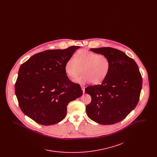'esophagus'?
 I'll return each mask as SVG.
<instances>
[{"instance_id": "esophagus-1", "label": "esophagus", "mask_w": 157, "mask_h": 157, "mask_svg": "<svg viewBox=\"0 0 157 157\" xmlns=\"http://www.w3.org/2000/svg\"><path fill=\"white\" fill-rule=\"evenodd\" d=\"M81 88H82L83 93H85V87L83 85H81Z\"/></svg>"}]
</instances>
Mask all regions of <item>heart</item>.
I'll list each match as a JSON object with an SVG mask.
<instances>
[{"label":"heart","instance_id":"1","mask_svg":"<svg viewBox=\"0 0 157 157\" xmlns=\"http://www.w3.org/2000/svg\"><path fill=\"white\" fill-rule=\"evenodd\" d=\"M82 71L83 74L75 79L79 83L92 82L98 85L103 82L110 71L111 62L104 55L88 50H80L74 57L67 59L65 65V71L67 76L75 78Z\"/></svg>","mask_w":157,"mask_h":157}]
</instances>
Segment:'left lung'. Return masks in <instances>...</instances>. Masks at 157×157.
<instances>
[{"label":"left lung","mask_w":157,"mask_h":157,"mask_svg":"<svg viewBox=\"0 0 157 157\" xmlns=\"http://www.w3.org/2000/svg\"><path fill=\"white\" fill-rule=\"evenodd\" d=\"M90 50L106 55L111 69L101 84L85 88V92L91 96L86 112L90 119L98 124H116L125 118L138 104L142 76L134 60L121 51L110 47Z\"/></svg>","instance_id":"8db88e82"}]
</instances>
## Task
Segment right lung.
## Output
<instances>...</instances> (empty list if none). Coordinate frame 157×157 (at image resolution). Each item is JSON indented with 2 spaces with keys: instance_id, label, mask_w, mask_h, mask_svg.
Returning a JSON list of instances; mask_svg holds the SVG:
<instances>
[{
  "instance_id": "add662e5",
  "label": "right lung",
  "mask_w": 157,
  "mask_h": 157,
  "mask_svg": "<svg viewBox=\"0 0 157 157\" xmlns=\"http://www.w3.org/2000/svg\"><path fill=\"white\" fill-rule=\"evenodd\" d=\"M80 47L46 50L33 55L19 68L15 94L21 109L39 124L51 125L63 120L69 102L82 96L81 86L65 71L67 59Z\"/></svg>"
}]
</instances>
